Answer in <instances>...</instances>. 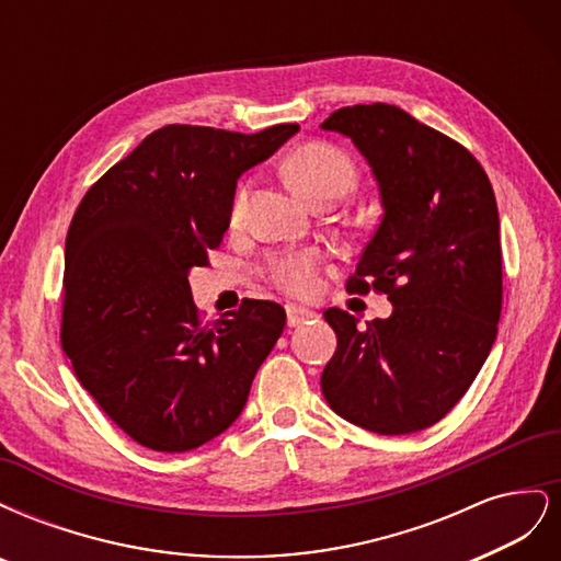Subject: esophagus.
I'll return each mask as SVG.
<instances>
[{"instance_id": "esophagus-1", "label": "esophagus", "mask_w": 561, "mask_h": 561, "mask_svg": "<svg viewBox=\"0 0 561 561\" xmlns=\"http://www.w3.org/2000/svg\"><path fill=\"white\" fill-rule=\"evenodd\" d=\"M285 313H287V325L290 328H297V325H304V322H309L316 318L313 311L309 309H301V307H295V304H287L285 307Z\"/></svg>"}]
</instances>
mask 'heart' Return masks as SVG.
<instances>
[{"label": "heart", "mask_w": 561, "mask_h": 561, "mask_svg": "<svg viewBox=\"0 0 561 561\" xmlns=\"http://www.w3.org/2000/svg\"><path fill=\"white\" fill-rule=\"evenodd\" d=\"M285 178L304 198L311 203L344 198L355 186L353 161L328 142H311L299 147L295 154L285 161ZM248 203V186L236 192L231 215L241 217ZM320 252L301 250L274 264V278L285 290L295 295H307L313 290L320 266Z\"/></svg>", "instance_id": "b5f03b06"}]
</instances>
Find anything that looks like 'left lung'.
Here are the masks:
<instances>
[{"instance_id":"obj_1","label":"left lung","mask_w":561,"mask_h":561,"mask_svg":"<svg viewBox=\"0 0 561 561\" xmlns=\"http://www.w3.org/2000/svg\"><path fill=\"white\" fill-rule=\"evenodd\" d=\"M320 128L342 133L365 157L383 208L346 287H375L393 304L367 328L342 309L322 313L336 334L322 396L365 431L416 433L466 396L494 346L503 299L496 196L466 147L396 105L342 107Z\"/></svg>"}]
</instances>
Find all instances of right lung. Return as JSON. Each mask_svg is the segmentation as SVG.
I'll list each match as a JSON object with an SVG mask.
<instances>
[{"label": "right lung", "instance_id": "add662e5", "mask_svg": "<svg viewBox=\"0 0 561 561\" xmlns=\"http://www.w3.org/2000/svg\"><path fill=\"white\" fill-rule=\"evenodd\" d=\"M299 130L163 126L81 198L65 241L62 348L118 428L154 451H190L241 416L285 328L276 301L198 318L190 271L229 229L239 178Z\"/></svg>", "mask_w": 561, "mask_h": 561}]
</instances>
